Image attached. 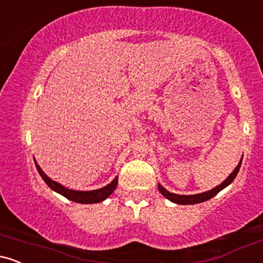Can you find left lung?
<instances>
[{
    "mask_svg": "<svg viewBox=\"0 0 263 263\" xmlns=\"http://www.w3.org/2000/svg\"><path fill=\"white\" fill-rule=\"evenodd\" d=\"M241 162H242V159H241L240 163L237 164V167L235 168L234 172L229 176L226 179L222 182L220 185L215 186L214 189L211 190H208V192L205 193H200V194H194V195H178V194H174V193H170L167 189H164L161 184H158V189L159 192L162 193L163 195H164L165 198L168 199V200L173 201V203L176 204H180V205H189V204H198V203H203V201H206L211 199L213 197H215L216 194L220 192V190H222L226 186L229 185V184L232 183V180L235 179L237 176L238 171H240V167H241Z\"/></svg>",
    "mask_w": 263,
    "mask_h": 263,
    "instance_id": "obj_1",
    "label": "left lung"
}]
</instances>
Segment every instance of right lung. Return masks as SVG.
<instances>
[{"mask_svg":"<svg viewBox=\"0 0 263 263\" xmlns=\"http://www.w3.org/2000/svg\"><path fill=\"white\" fill-rule=\"evenodd\" d=\"M34 163H35V167H37L39 176L42 177V179L47 183V185L49 186L50 189H53L54 192L62 194L63 197L69 199V200L75 201V203H80V204L100 203V201L105 200V199L108 198L111 194H112L114 190L116 189V186H117V182H119V178L116 177L112 182H111L110 184H107V185L104 186V188L96 189V190H89V192H81V190L68 189V188H65L64 185H62V184L54 182V180L50 179V178L48 177L43 171H42V168L37 164V162L34 161Z\"/></svg>","mask_w":263,"mask_h":263,"instance_id":"1","label":"right lung"}]
</instances>
